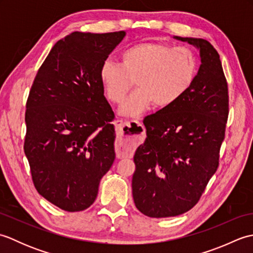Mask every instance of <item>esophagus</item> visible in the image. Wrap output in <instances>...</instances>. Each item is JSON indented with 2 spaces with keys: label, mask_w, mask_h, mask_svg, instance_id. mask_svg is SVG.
Returning a JSON list of instances; mask_svg holds the SVG:
<instances>
[{
  "label": "esophagus",
  "mask_w": 253,
  "mask_h": 253,
  "mask_svg": "<svg viewBox=\"0 0 253 253\" xmlns=\"http://www.w3.org/2000/svg\"><path fill=\"white\" fill-rule=\"evenodd\" d=\"M115 125L117 127L116 151L118 158L128 157L141 142L144 133L143 126L136 121L125 122L123 120H117Z\"/></svg>",
  "instance_id": "34e87169"
}]
</instances>
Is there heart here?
<instances>
[{
    "mask_svg": "<svg viewBox=\"0 0 253 253\" xmlns=\"http://www.w3.org/2000/svg\"><path fill=\"white\" fill-rule=\"evenodd\" d=\"M122 64L103 63L101 83L106 96L120 104L136 82L137 91L122 105L124 116L137 117L154 103L169 107L186 94L198 72L197 57L186 46L161 42H143L131 45L121 54Z\"/></svg>",
    "mask_w": 253,
    "mask_h": 253,
    "instance_id": "heart-1",
    "label": "heart"
}]
</instances>
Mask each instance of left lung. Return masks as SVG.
<instances>
[{
	"label": "left lung",
	"mask_w": 253,
	"mask_h": 253,
	"mask_svg": "<svg viewBox=\"0 0 253 253\" xmlns=\"http://www.w3.org/2000/svg\"><path fill=\"white\" fill-rule=\"evenodd\" d=\"M199 51L195 82L181 99L143 120L147 138L133 157L132 197L149 217L189 211L218 166L228 116V89L219 55L204 39L182 38Z\"/></svg>",
	"instance_id": "1"
}]
</instances>
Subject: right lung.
<instances>
[{"label": "right lung", "mask_w": 253, "mask_h": 253, "mask_svg": "<svg viewBox=\"0 0 253 253\" xmlns=\"http://www.w3.org/2000/svg\"><path fill=\"white\" fill-rule=\"evenodd\" d=\"M125 31H75L52 47L26 104L25 154L36 189L68 212L95 200L115 160L112 107L100 71Z\"/></svg>", "instance_id": "right-lung-1"}]
</instances>
